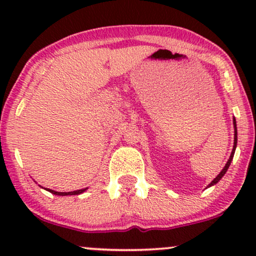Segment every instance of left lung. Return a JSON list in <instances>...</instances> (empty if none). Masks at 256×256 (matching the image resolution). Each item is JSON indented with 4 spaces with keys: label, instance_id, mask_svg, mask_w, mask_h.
<instances>
[{
    "label": "left lung",
    "instance_id": "1",
    "mask_svg": "<svg viewBox=\"0 0 256 256\" xmlns=\"http://www.w3.org/2000/svg\"><path fill=\"white\" fill-rule=\"evenodd\" d=\"M234 149H232V152H231V155H230V158H228V162H226V165H225L224 168H222V171L220 172L219 174L216 176V178H214V180H213L212 183H210V185H208V186H212V185H214V184L218 183V182L220 180V179H222V177H224V174L226 173V171H228V167H230V165H231V161H232V158H234V150H236V146H237V128H236V119H234Z\"/></svg>",
    "mask_w": 256,
    "mask_h": 256
}]
</instances>
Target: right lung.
<instances>
[{"label":"right lung","instance_id":"add662e5","mask_svg":"<svg viewBox=\"0 0 256 256\" xmlns=\"http://www.w3.org/2000/svg\"><path fill=\"white\" fill-rule=\"evenodd\" d=\"M48 192H50L52 194H54V195H60V196H66V195H79V194L84 192L86 189H80V190H76V192H54V190H50V189H46Z\"/></svg>","mask_w":256,"mask_h":256}]
</instances>
